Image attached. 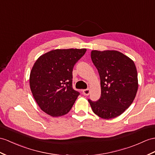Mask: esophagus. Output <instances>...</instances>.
<instances>
[{
  "instance_id": "esophagus-1",
  "label": "esophagus",
  "mask_w": 155,
  "mask_h": 155,
  "mask_svg": "<svg viewBox=\"0 0 155 155\" xmlns=\"http://www.w3.org/2000/svg\"><path fill=\"white\" fill-rule=\"evenodd\" d=\"M82 93L84 94V95H89L90 93V89H84L82 91Z\"/></svg>"
}]
</instances>
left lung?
Listing matches in <instances>:
<instances>
[{
  "mask_svg": "<svg viewBox=\"0 0 155 155\" xmlns=\"http://www.w3.org/2000/svg\"><path fill=\"white\" fill-rule=\"evenodd\" d=\"M91 57L99 74L101 95L96 102L88 101L98 116L114 118L130 106L136 96L138 79L135 63L117 51H92Z\"/></svg>",
  "mask_w": 155,
  "mask_h": 155,
  "instance_id": "obj_1",
  "label": "left lung"
}]
</instances>
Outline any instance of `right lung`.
Segmentation results:
<instances>
[{"mask_svg":"<svg viewBox=\"0 0 155 155\" xmlns=\"http://www.w3.org/2000/svg\"><path fill=\"white\" fill-rule=\"evenodd\" d=\"M86 48L55 49L41 55L31 70L29 85L40 108L47 114L58 117L71 110L80 93L72 88L75 64Z\"/></svg>","mask_w":155,"mask_h":155,"instance_id":"right-lung-1","label":"right lung"}]
</instances>
